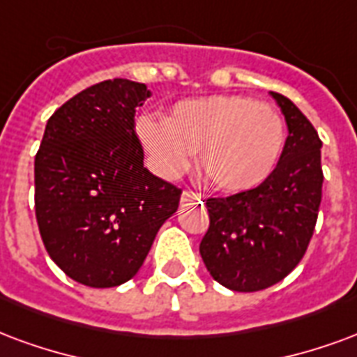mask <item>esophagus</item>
<instances>
[{
	"label": "esophagus",
	"instance_id": "1",
	"mask_svg": "<svg viewBox=\"0 0 357 357\" xmlns=\"http://www.w3.org/2000/svg\"><path fill=\"white\" fill-rule=\"evenodd\" d=\"M204 199V195H199V192H192V191H183L181 192V204H185V202H195V200H202Z\"/></svg>",
	"mask_w": 357,
	"mask_h": 357
}]
</instances>
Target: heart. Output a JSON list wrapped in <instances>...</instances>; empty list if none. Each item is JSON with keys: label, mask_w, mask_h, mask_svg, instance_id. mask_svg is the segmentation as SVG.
<instances>
[{"label": "heart", "mask_w": 357, "mask_h": 357, "mask_svg": "<svg viewBox=\"0 0 357 357\" xmlns=\"http://www.w3.org/2000/svg\"><path fill=\"white\" fill-rule=\"evenodd\" d=\"M134 130L160 178H179L199 151L202 170L227 192L263 185L286 147V125L273 105L227 94L181 100L166 121L139 115Z\"/></svg>", "instance_id": "obj_1"}]
</instances>
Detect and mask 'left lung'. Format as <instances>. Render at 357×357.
Wrapping results in <instances>:
<instances>
[{"label":"left lung","mask_w":357,"mask_h":357,"mask_svg":"<svg viewBox=\"0 0 357 357\" xmlns=\"http://www.w3.org/2000/svg\"><path fill=\"white\" fill-rule=\"evenodd\" d=\"M286 119L280 165L263 185L208 199L210 229L200 242L208 273L232 291H259L303 259L321 202V139L291 100L271 92Z\"/></svg>","instance_id":"left-lung-1"}]
</instances>
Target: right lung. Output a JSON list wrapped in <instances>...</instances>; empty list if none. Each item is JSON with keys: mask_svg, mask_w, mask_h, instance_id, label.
<instances>
[{"mask_svg": "<svg viewBox=\"0 0 357 357\" xmlns=\"http://www.w3.org/2000/svg\"><path fill=\"white\" fill-rule=\"evenodd\" d=\"M151 91L109 79L52 113L36 155V218L51 259L89 287L136 276L181 189L144 166L136 109Z\"/></svg>", "mask_w": 357, "mask_h": 357, "instance_id": "add662e5", "label": "right lung"}]
</instances>
